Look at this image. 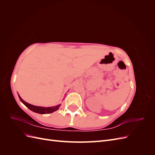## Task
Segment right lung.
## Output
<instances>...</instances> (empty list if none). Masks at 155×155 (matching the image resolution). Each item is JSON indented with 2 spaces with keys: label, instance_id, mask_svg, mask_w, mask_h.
<instances>
[{
  "label": "right lung",
  "instance_id": "add662e5",
  "mask_svg": "<svg viewBox=\"0 0 155 155\" xmlns=\"http://www.w3.org/2000/svg\"><path fill=\"white\" fill-rule=\"evenodd\" d=\"M18 97L21 100V101L24 104L26 107H27L28 109L33 112H35L36 113H39V114H48V113H51V112H54L55 110H57L59 109V107L61 106V104L55 105L54 107H39V106H35L31 105L28 103H27L23 100L21 96L18 94Z\"/></svg>",
  "mask_w": 155,
  "mask_h": 155
}]
</instances>
